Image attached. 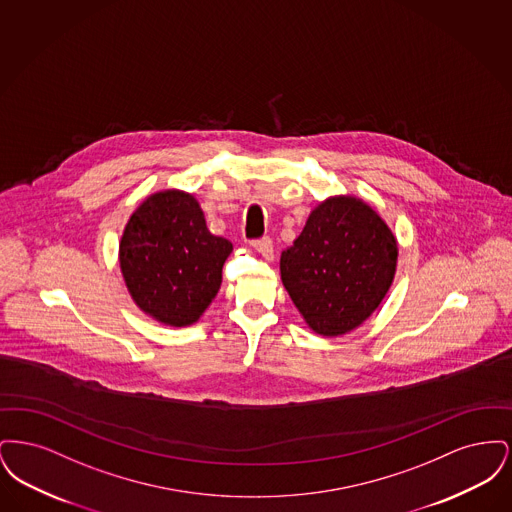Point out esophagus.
<instances>
[{"mask_svg": "<svg viewBox=\"0 0 512 512\" xmlns=\"http://www.w3.org/2000/svg\"><path fill=\"white\" fill-rule=\"evenodd\" d=\"M251 247H253L255 251H259L267 261H270V259L274 257V245H272V240H270V238L255 240V242H251Z\"/></svg>", "mask_w": 512, "mask_h": 512, "instance_id": "34e87169", "label": "esophagus"}]
</instances>
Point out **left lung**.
I'll use <instances>...</instances> for the list:
<instances>
[{
	"label": "left lung",
	"instance_id": "left-lung-1",
	"mask_svg": "<svg viewBox=\"0 0 512 512\" xmlns=\"http://www.w3.org/2000/svg\"><path fill=\"white\" fill-rule=\"evenodd\" d=\"M397 240L366 201L334 195L318 203L280 257L282 284L309 328L343 336L370 317L390 290Z\"/></svg>",
	"mask_w": 512,
	"mask_h": 512
}]
</instances>
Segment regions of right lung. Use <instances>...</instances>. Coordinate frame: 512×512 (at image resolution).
Returning a JSON list of instances; mask_svg holds the SVG:
<instances>
[{"label": "right lung", "instance_id": "right-lung-1", "mask_svg": "<svg viewBox=\"0 0 512 512\" xmlns=\"http://www.w3.org/2000/svg\"><path fill=\"white\" fill-rule=\"evenodd\" d=\"M232 244L213 236L194 195L163 190L132 213L119 244L122 278L134 303L161 324L199 320L222 284Z\"/></svg>", "mask_w": 512, "mask_h": 512}]
</instances>
